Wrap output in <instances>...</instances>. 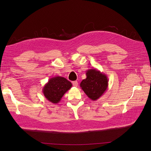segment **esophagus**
<instances>
[{
	"instance_id": "obj_1",
	"label": "esophagus",
	"mask_w": 151,
	"mask_h": 151,
	"mask_svg": "<svg viewBox=\"0 0 151 151\" xmlns=\"http://www.w3.org/2000/svg\"><path fill=\"white\" fill-rule=\"evenodd\" d=\"M72 84L74 87H77L78 86V82L76 81H73L72 82Z\"/></svg>"
}]
</instances>
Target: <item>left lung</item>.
I'll return each instance as SVG.
<instances>
[{"instance_id": "left-lung-1", "label": "left lung", "mask_w": 151, "mask_h": 151, "mask_svg": "<svg viewBox=\"0 0 151 151\" xmlns=\"http://www.w3.org/2000/svg\"><path fill=\"white\" fill-rule=\"evenodd\" d=\"M86 78L80 83L84 93L92 100H98L108 87L107 76L96 68L86 71Z\"/></svg>"}]
</instances>
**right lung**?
Instances as JSON below:
<instances>
[{
	"instance_id": "add662e5",
	"label": "right lung",
	"mask_w": 151,
	"mask_h": 151,
	"mask_svg": "<svg viewBox=\"0 0 151 151\" xmlns=\"http://www.w3.org/2000/svg\"><path fill=\"white\" fill-rule=\"evenodd\" d=\"M72 86L66 78L55 76L50 78L43 87V93L46 99L54 104H57L62 97Z\"/></svg>"
}]
</instances>
